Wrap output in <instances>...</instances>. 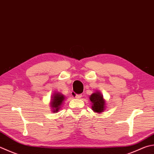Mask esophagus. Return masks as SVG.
<instances>
[{
  "mask_svg": "<svg viewBox=\"0 0 154 154\" xmlns=\"http://www.w3.org/2000/svg\"><path fill=\"white\" fill-rule=\"evenodd\" d=\"M81 97H82V95H81V94H76V95H75V98H78V99H79V98H80Z\"/></svg>",
  "mask_w": 154,
  "mask_h": 154,
  "instance_id": "34e87169",
  "label": "esophagus"
}]
</instances>
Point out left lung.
Masks as SVG:
<instances>
[{"instance_id": "left-lung-1", "label": "left lung", "mask_w": 154, "mask_h": 154, "mask_svg": "<svg viewBox=\"0 0 154 154\" xmlns=\"http://www.w3.org/2000/svg\"><path fill=\"white\" fill-rule=\"evenodd\" d=\"M89 98L92 103V109L94 112L101 113L105 110L106 100L99 91H96L90 96Z\"/></svg>"}]
</instances>
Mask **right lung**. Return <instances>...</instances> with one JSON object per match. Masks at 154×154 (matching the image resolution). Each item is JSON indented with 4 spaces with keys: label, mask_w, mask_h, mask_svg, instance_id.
<instances>
[{
    "label": "right lung",
    "mask_w": 154,
    "mask_h": 154,
    "mask_svg": "<svg viewBox=\"0 0 154 154\" xmlns=\"http://www.w3.org/2000/svg\"><path fill=\"white\" fill-rule=\"evenodd\" d=\"M65 96L61 92H56L53 94L50 100V106L53 112H57L65 100Z\"/></svg>",
    "instance_id": "1"
}]
</instances>
